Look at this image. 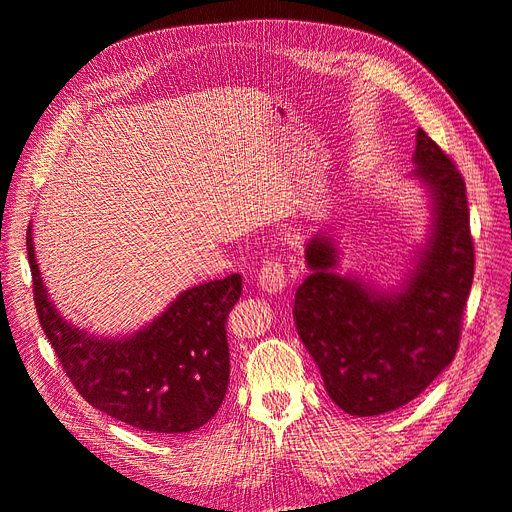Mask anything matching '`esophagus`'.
Segmentation results:
<instances>
[{"mask_svg": "<svg viewBox=\"0 0 512 512\" xmlns=\"http://www.w3.org/2000/svg\"><path fill=\"white\" fill-rule=\"evenodd\" d=\"M258 282L262 290L282 292V288H286L288 284V269L284 265V260L269 258L262 262V267L258 271Z\"/></svg>", "mask_w": 512, "mask_h": 512, "instance_id": "esophagus-1", "label": "esophagus"}]
</instances>
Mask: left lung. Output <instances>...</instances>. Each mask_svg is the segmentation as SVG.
<instances>
[{
    "instance_id": "1",
    "label": "left lung",
    "mask_w": 512,
    "mask_h": 512,
    "mask_svg": "<svg viewBox=\"0 0 512 512\" xmlns=\"http://www.w3.org/2000/svg\"><path fill=\"white\" fill-rule=\"evenodd\" d=\"M414 175L433 194V232L401 292H374L333 273L329 239L307 245L312 269L294 294V320L324 389L344 412L376 416L410 404L455 359L472 277L466 181L448 153L416 132Z\"/></svg>"
}]
</instances>
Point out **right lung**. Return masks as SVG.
Listing matches in <instances>:
<instances>
[{"label": "right lung", "mask_w": 512, "mask_h": 512, "mask_svg": "<svg viewBox=\"0 0 512 512\" xmlns=\"http://www.w3.org/2000/svg\"><path fill=\"white\" fill-rule=\"evenodd\" d=\"M27 260L44 335L85 401L149 433H188L211 421L228 389L226 324L241 297L239 273L185 290L132 337L104 339L57 314L36 265L32 226Z\"/></svg>", "instance_id": "right-lung-1"}]
</instances>
